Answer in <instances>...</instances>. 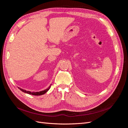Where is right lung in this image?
<instances>
[{"mask_svg":"<svg viewBox=\"0 0 128 128\" xmlns=\"http://www.w3.org/2000/svg\"><path fill=\"white\" fill-rule=\"evenodd\" d=\"M51 84L48 86V88H47L45 89V90L40 91V92H31V91H26V90H24V89H22L18 87V88L20 89L21 91H22V92L26 93V94H32V95H34V96H40V95L44 94H45V93L47 92L49 90V89L50 88H51Z\"/></svg>","mask_w":128,"mask_h":128,"instance_id":"add662e5","label":"right lung"}]
</instances>
